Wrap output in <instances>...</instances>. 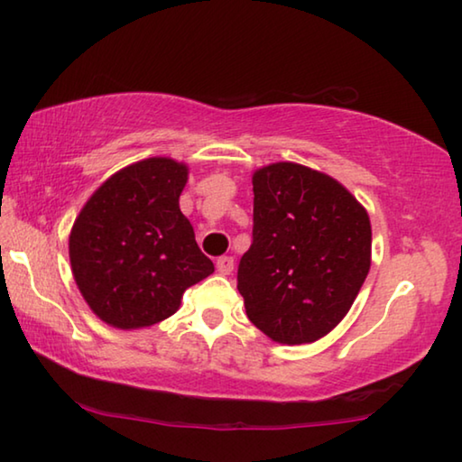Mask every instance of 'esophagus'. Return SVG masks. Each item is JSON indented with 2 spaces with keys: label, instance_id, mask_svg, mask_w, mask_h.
<instances>
[{
  "label": "esophagus",
  "instance_id": "obj_1",
  "mask_svg": "<svg viewBox=\"0 0 462 462\" xmlns=\"http://www.w3.org/2000/svg\"><path fill=\"white\" fill-rule=\"evenodd\" d=\"M216 269L220 275H230V273L234 271V259L232 256H220L216 263Z\"/></svg>",
  "mask_w": 462,
  "mask_h": 462
}]
</instances>
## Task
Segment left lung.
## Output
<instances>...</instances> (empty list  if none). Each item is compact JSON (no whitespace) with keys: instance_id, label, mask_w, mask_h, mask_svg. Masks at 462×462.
<instances>
[{"instance_id":"left-lung-1","label":"left lung","mask_w":462,"mask_h":462,"mask_svg":"<svg viewBox=\"0 0 462 462\" xmlns=\"http://www.w3.org/2000/svg\"><path fill=\"white\" fill-rule=\"evenodd\" d=\"M253 191V245L238 264L246 316L275 342H316L369 275V214L336 179L297 162L259 169Z\"/></svg>"}]
</instances>
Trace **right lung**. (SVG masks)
Returning a JSON list of instances; mask_svg holds the SVG:
<instances>
[{
  "label": "right lung",
  "instance_id": "right-lung-1",
  "mask_svg": "<svg viewBox=\"0 0 462 462\" xmlns=\"http://www.w3.org/2000/svg\"><path fill=\"white\" fill-rule=\"evenodd\" d=\"M187 167L152 156L118 171L85 203L69 236L75 283L122 330L173 316L187 287L214 273L179 209Z\"/></svg>",
  "mask_w": 462,
  "mask_h": 462
}]
</instances>
